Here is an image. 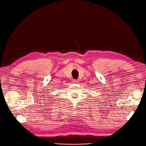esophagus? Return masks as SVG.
Here are the masks:
<instances>
[{
	"label": "esophagus",
	"mask_w": 146,
	"mask_h": 146,
	"mask_svg": "<svg viewBox=\"0 0 146 146\" xmlns=\"http://www.w3.org/2000/svg\"><path fill=\"white\" fill-rule=\"evenodd\" d=\"M78 82V80H73V83H77Z\"/></svg>",
	"instance_id": "1"
}]
</instances>
